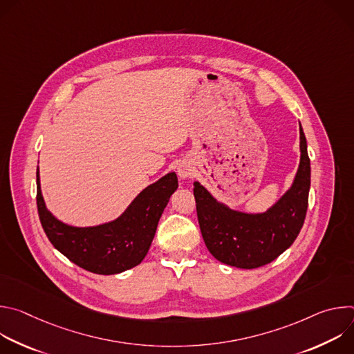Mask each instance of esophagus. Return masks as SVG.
<instances>
[{
  "mask_svg": "<svg viewBox=\"0 0 354 354\" xmlns=\"http://www.w3.org/2000/svg\"><path fill=\"white\" fill-rule=\"evenodd\" d=\"M178 174H179V176L180 178H189L190 175H192V168L189 167V165H186V164H183V165H180L179 168H178Z\"/></svg>",
  "mask_w": 354,
  "mask_h": 354,
  "instance_id": "esophagus-1",
  "label": "esophagus"
}]
</instances>
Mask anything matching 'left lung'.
Instances as JSON below:
<instances>
[{"mask_svg": "<svg viewBox=\"0 0 354 354\" xmlns=\"http://www.w3.org/2000/svg\"><path fill=\"white\" fill-rule=\"evenodd\" d=\"M299 149L301 161L291 189L262 214L230 210L194 182L200 231L217 261L239 269L261 268L280 257L295 241L306 220L311 185L307 140L301 124Z\"/></svg>", "mask_w": 354, "mask_h": 354, "instance_id": "1", "label": "left lung"}]
</instances>
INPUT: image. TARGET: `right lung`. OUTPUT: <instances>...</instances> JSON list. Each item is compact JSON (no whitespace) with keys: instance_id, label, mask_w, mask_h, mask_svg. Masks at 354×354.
<instances>
[{"instance_id":"right-lung-1","label":"right lung","mask_w":354,"mask_h":354,"mask_svg":"<svg viewBox=\"0 0 354 354\" xmlns=\"http://www.w3.org/2000/svg\"><path fill=\"white\" fill-rule=\"evenodd\" d=\"M36 205L40 224L53 246L77 266L96 274H116L141 263L154 239L158 221L178 178L171 172L145 187L115 221L77 228L63 224L46 210L36 171Z\"/></svg>"}]
</instances>
